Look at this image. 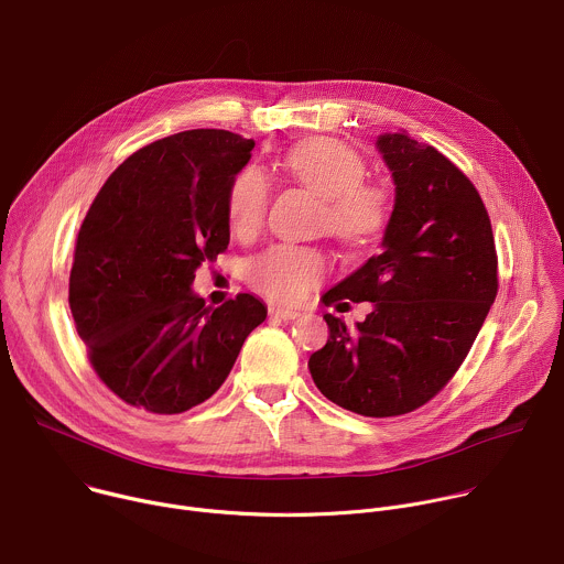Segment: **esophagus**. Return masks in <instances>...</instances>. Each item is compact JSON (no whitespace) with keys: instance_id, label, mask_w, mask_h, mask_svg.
Segmentation results:
<instances>
[{"instance_id":"obj_1","label":"esophagus","mask_w":564,"mask_h":564,"mask_svg":"<svg viewBox=\"0 0 564 564\" xmlns=\"http://www.w3.org/2000/svg\"><path fill=\"white\" fill-rule=\"evenodd\" d=\"M270 316H274V318H283V321H292V318H299V316H301V310L272 305V307H270Z\"/></svg>"}]
</instances>
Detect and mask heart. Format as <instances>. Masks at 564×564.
Returning <instances> with one entry per match:
<instances>
[{
    "instance_id": "1",
    "label": "heart",
    "mask_w": 564,
    "mask_h": 564,
    "mask_svg": "<svg viewBox=\"0 0 564 564\" xmlns=\"http://www.w3.org/2000/svg\"><path fill=\"white\" fill-rule=\"evenodd\" d=\"M285 170L323 199V226L345 246L362 248L379 241L392 219V195L386 185L362 181L367 163L358 150L338 139H310L294 145ZM270 183L259 167L241 170L228 193V219L239 239L263 228ZM327 272V259L314 248L279 243L248 263V281L272 301L294 303L310 294Z\"/></svg>"
}]
</instances>
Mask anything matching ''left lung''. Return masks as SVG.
<instances>
[{
    "label": "left lung",
    "instance_id": "obj_1",
    "mask_svg": "<svg viewBox=\"0 0 564 564\" xmlns=\"http://www.w3.org/2000/svg\"><path fill=\"white\" fill-rule=\"evenodd\" d=\"M397 199L383 250L323 294L369 301L356 327L323 314L329 338L310 356L325 399L360 416L388 419L432 401L469 354L498 292V257L474 183L434 145L405 132L377 141Z\"/></svg>",
    "mask_w": 564,
    "mask_h": 564
}]
</instances>
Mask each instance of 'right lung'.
<instances>
[{"label":"right lung","instance_id":"right-lung-1","mask_svg":"<svg viewBox=\"0 0 564 564\" xmlns=\"http://www.w3.org/2000/svg\"><path fill=\"white\" fill-rule=\"evenodd\" d=\"M252 139L199 128L130 154L77 235L68 303L101 383L132 408L181 414L228 379L268 316L252 294L208 307L191 285L228 250V193Z\"/></svg>","mask_w":564,"mask_h":564}]
</instances>
